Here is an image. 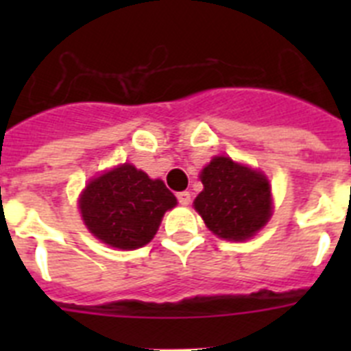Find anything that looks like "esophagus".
<instances>
[{
	"mask_svg": "<svg viewBox=\"0 0 351 351\" xmlns=\"http://www.w3.org/2000/svg\"><path fill=\"white\" fill-rule=\"evenodd\" d=\"M178 200L181 206H188L191 202V193L190 191H181V193H178Z\"/></svg>",
	"mask_w": 351,
	"mask_h": 351,
	"instance_id": "obj_1",
	"label": "esophagus"
}]
</instances>
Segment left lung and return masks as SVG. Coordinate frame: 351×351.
<instances>
[{
	"label": "left lung",
	"mask_w": 351,
	"mask_h": 351,
	"mask_svg": "<svg viewBox=\"0 0 351 351\" xmlns=\"http://www.w3.org/2000/svg\"><path fill=\"white\" fill-rule=\"evenodd\" d=\"M200 181L204 190L193 206L218 237L246 241L272 216L271 184L258 170L216 156L200 172Z\"/></svg>",
	"instance_id": "obj_1"
}]
</instances>
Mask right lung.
<instances>
[{"label":"right lung","instance_id":"obj_1","mask_svg":"<svg viewBox=\"0 0 351 351\" xmlns=\"http://www.w3.org/2000/svg\"><path fill=\"white\" fill-rule=\"evenodd\" d=\"M178 200L160 179L130 163L101 173L82 191L79 209L96 239L117 250H137L154 237Z\"/></svg>","mask_w":351,"mask_h":351}]
</instances>
